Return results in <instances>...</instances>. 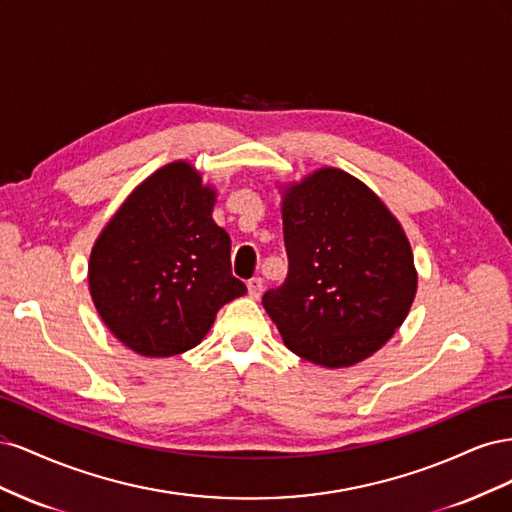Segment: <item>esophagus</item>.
Listing matches in <instances>:
<instances>
[{"mask_svg": "<svg viewBox=\"0 0 512 512\" xmlns=\"http://www.w3.org/2000/svg\"><path fill=\"white\" fill-rule=\"evenodd\" d=\"M262 288H265V280H262V277H252V280L247 282V292H250L252 299H258V297H260Z\"/></svg>", "mask_w": 512, "mask_h": 512, "instance_id": "esophagus-1", "label": "esophagus"}]
</instances>
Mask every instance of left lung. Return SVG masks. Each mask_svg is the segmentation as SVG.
<instances>
[{
	"label": "left lung",
	"mask_w": 512,
	"mask_h": 512,
	"mask_svg": "<svg viewBox=\"0 0 512 512\" xmlns=\"http://www.w3.org/2000/svg\"><path fill=\"white\" fill-rule=\"evenodd\" d=\"M286 280L262 305L286 346L324 367H348L384 346L416 294L410 243L380 198L337 168L284 196Z\"/></svg>",
	"instance_id": "8db88e82"
}]
</instances>
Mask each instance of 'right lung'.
<instances>
[{
    "label": "right lung",
    "instance_id": "right-lung-1",
    "mask_svg": "<svg viewBox=\"0 0 512 512\" xmlns=\"http://www.w3.org/2000/svg\"><path fill=\"white\" fill-rule=\"evenodd\" d=\"M215 194L175 162L128 196L98 237L89 290L121 344L173 356L200 344L215 314L247 292L232 275L230 237L211 220Z\"/></svg>",
    "mask_w": 512,
    "mask_h": 512
}]
</instances>
